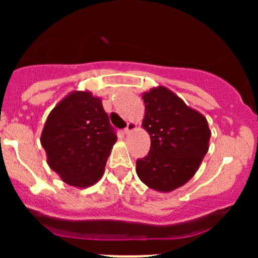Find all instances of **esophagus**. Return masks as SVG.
Instances as JSON below:
<instances>
[{
	"instance_id": "obj_1",
	"label": "esophagus",
	"mask_w": 258,
	"mask_h": 258,
	"mask_svg": "<svg viewBox=\"0 0 258 258\" xmlns=\"http://www.w3.org/2000/svg\"><path fill=\"white\" fill-rule=\"evenodd\" d=\"M136 128H137V125H136V122L131 121V122L127 123V127L123 130V133H125V135H130V133H132Z\"/></svg>"
}]
</instances>
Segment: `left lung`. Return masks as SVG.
Instances as JSON below:
<instances>
[{"instance_id": "left-lung-1", "label": "left lung", "mask_w": 258, "mask_h": 258, "mask_svg": "<svg viewBox=\"0 0 258 258\" xmlns=\"http://www.w3.org/2000/svg\"><path fill=\"white\" fill-rule=\"evenodd\" d=\"M146 105L142 127L150 150L136 162L144 184L161 193L184 185L199 170L209 150L211 131L206 117L165 86L142 94Z\"/></svg>"}]
</instances>
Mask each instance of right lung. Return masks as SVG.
Masks as SVG:
<instances>
[{"mask_svg":"<svg viewBox=\"0 0 258 258\" xmlns=\"http://www.w3.org/2000/svg\"><path fill=\"white\" fill-rule=\"evenodd\" d=\"M116 139L102 99L73 91L49 112L40 141L48 166L67 184L84 189L102 178Z\"/></svg>","mask_w":258,"mask_h":258,"instance_id":"1","label":"right lung"}]
</instances>
